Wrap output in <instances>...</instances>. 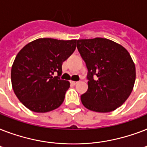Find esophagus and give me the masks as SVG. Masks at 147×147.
<instances>
[{
	"label": "esophagus",
	"instance_id": "1",
	"mask_svg": "<svg viewBox=\"0 0 147 147\" xmlns=\"http://www.w3.org/2000/svg\"><path fill=\"white\" fill-rule=\"evenodd\" d=\"M77 83H78V82H75V81H71V85H76Z\"/></svg>",
	"mask_w": 147,
	"mask_h": 147
}]
</instances>
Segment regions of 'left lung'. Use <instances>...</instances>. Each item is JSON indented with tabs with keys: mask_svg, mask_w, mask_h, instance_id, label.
Returning <instances> with one entry per match:
<instances>
[{
	"mask_svg": "<svg viewBox=\"0 0 147 147\" xmlns=\"http://www.w3.org/2000/svg\"><path fill=\"white\" fill-rule=\"evenodd\" d=\"M77 48L88 69V88L82 94L83 105L107 113L121 106L130 96L136 68L127 50L105 38L77 40Z\"/></svg>",
	"mask_w": 147,
	"mask_h": 147,
	"instance_id": "obj_1",
	"label": "left lung"
}]
</instances>
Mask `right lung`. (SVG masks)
Here are the masks:
<instances>
[{
	"instance_id": "add662e5",
	"label": "right lung",
	"mask_w": 147,
	"mask_h": 147,
	"mask_svg": "<svg viewBox=\"0 0 147 147\" xmlns=\"http://www.w3.org/2000/svg\"><path fill=\"white\" fill-rule=\"evenodd\" d=\"M76 40L40 38L26 44L15 58L11 83L16 96L32 111L45 113L62 105L70 83L60 79L62 62L73 53ZM57 72V76H53Z\"/></svg>"
}]
</instances>
